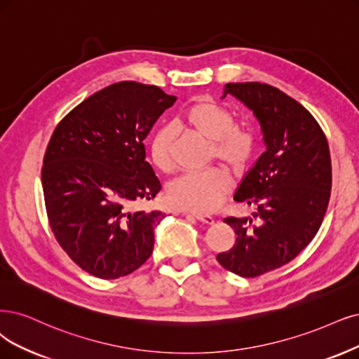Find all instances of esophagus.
Segmentation results:
<instances>
[{
	"mask_svg": "<svg viewBox=\"0 0 359 359\" xmlns=\"http://www.w3.org/2000/svg\"><path fill=\"white\" fill-rule=\"evenodd\" d=\"M187 216H192V217H195L196 220H200L201 223H205V224H213V223H215V217H211V216L194 215V213H187Z\"/></svg>",
	"mask_w": 359,
	"mask_h": 359,
	"instance_id": "1",
	"label": "esophagus"
}]
</instances>
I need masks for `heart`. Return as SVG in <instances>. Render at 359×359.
<instances>
[{"mask_svg":"<svg viewBox=\"0 0 359 359\" xmlns=\"http://www.w3.org/2000/svg\"><path fill=\"white\" fill-rule=\"evenodd\" d=\"M184 123L204 139L213 142L211 155L232 171H243L255 152L253 135L235 126L233 114L220 103L198 99L184 112ZM175 131L164 126L155 131L149 154L156 168L168 172L175 167L172 159ZM231 192V180L222 170L187 172L172 180L167 188L168 203L191 213L204 215L216 210Z\"/></svg>","mask_w":359,"mask_h":359,"instance_id":"b5f03b06","label":"heart"}]
</instances>
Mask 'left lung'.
<instances>
[{
	"mask_svg": "<svg viewBox=\"0 0 359 359\" xmlns=\"http://www.w3.org/2000/svg\"><path fill=\"white\" fill-rule=\"evenodd\" d=\"M226 95L255 112L266 151L233 196L255 205L259 220L224 219L236 241L217 255V262L236 275L256 278L284 266L313 240L330 201L331 158L321 126L280 88L229 83L223 90V97Z\"/></svg>",
	"mask_w": 359,
	"mask_h": 359,
	"instance_id": "8db88e82",
	"label": "left lung"
}]
</instances>
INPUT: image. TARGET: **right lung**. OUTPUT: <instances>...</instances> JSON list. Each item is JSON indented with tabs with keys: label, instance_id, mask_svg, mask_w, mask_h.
<instances>
[{
	"label": "right lung",
	"instance_id": "add662e5",
	"mask_svg": "<svg viewBox=\"0 0 359 359\" xmlns=\"http://www.w3.org/2000/svg\"><path fill=\"white\" fill-rule=\"evenodd\" d=\"M175 102L156 86L115 83L53 131L41 170L48 223L65 253L93 276H126L152 255L164 215L133 205L161 191L143 140Z\"/></svg>",
	"mask_w": 359,
	"mask_h": 359
}]
</instances>
